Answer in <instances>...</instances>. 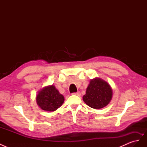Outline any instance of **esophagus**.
<instances>
[{"mask_svg": "<svg viewBox=\"0 0 147 147\" xmlns=\"http://www.w3.org/2000/svg\"><path fill=\"white\" fill-rule=\"evenodd\" d=\"M73 94H74V95H77V96H80V92H74V93H73Z\"/></svg>", "mask_w": 147, "mask_h": 147, "instance_id": "1", "label": "esophagus"}]
</instances>
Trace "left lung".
<instances>
[{
    "label": "left lung",
    "instance_id": "8db88e82",
    "mask_svg": "<svg viewBox=\"0 0 147 147\" xmlns=\"http://www.w3.org/2000/svg\"><path fill=\"white\" fill-rule=\"evenodd\" d=\"M112 96L113 91L110 84L103 79L96 77L90 80L83 100L90 107L100 109L110 103Z\"/></svg>",
    "mask_w": 147,
    "mask_h": 147
}]
</instances>
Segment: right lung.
Instances as JSON below:
<instances>
[{
    "instance_id": "add662e5",
    "label": "right lung",
    "mask_w": 147,
    "mask_h": 147,
    "mask_svg": "<svg viewBox=\"0 0 147 147\" xmlns=\"http://www.w3.org/2000/svg\"><path fill=\"white\" fill-rule=\"evenodd\" d=\"M35 98L39 107L47 112L56 110L64 102L63 95L60 94L53 84L41 89L38 91Z\"/></svg>"
}]
</instances>
